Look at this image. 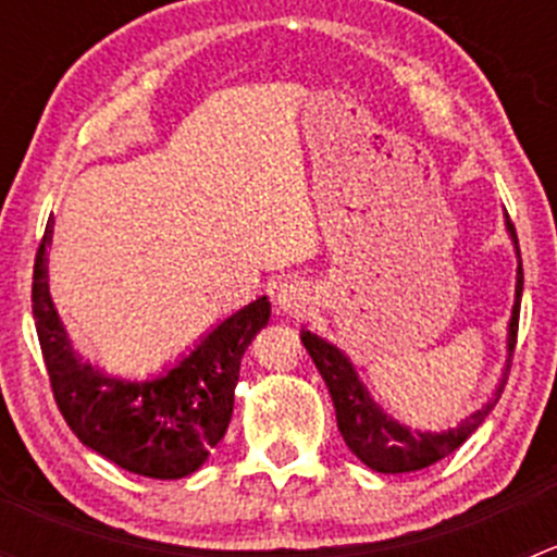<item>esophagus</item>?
<instances>
[{
	"instance_id": "obj_1",
	"label": "esophagus",
	"mask_w": 557,
	"mask_h": 557,
	"mask_svg": "<svg viewBox=\"0 0 557 557\" xmlns=\"http://www.w3.org/2000/svg\"><path fill=\"white\" fill-rule=\"evenodd\" d=\"M277 310L285 314H305L307 310H312V290L305 280H290L285 283L283 288L277 290Z\"/></svg>"
}]
</instances>
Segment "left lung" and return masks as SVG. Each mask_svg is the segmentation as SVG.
Instances as JSON below:
<instances>
[{"label": "left lung", "mask_w": 557, "mask_h": 557, "mask_svg": "<svg viewBox=\"0 0 557 557\" xmlns=\"http://www.w3.org/2000/svg\"><path fill=\"white\" fill-rule=\"evenodd\" d=\"M507 232L515 243V252L520 258L518 234H515L512 221L507 215ZM520 299H522V263L518 261V283H515V307L512 318H509V334H507V367H504L502 383H498L496 393L482 404V409L471 412L469 418L460 420L455 429L440 431H412L409 425H401L393 420L391 414L383 412L377 401L369 396V391L358 380L356 367L350 358L334 347L331 342L320 339L312 331H301V342H305L307 352L312 356L314 367H318L320 377L325 380L331 393V401L336 409V425L342 431V440L347 442L352 455L361 458L369 469L380 471V474H404V471H418L425 466L436 463V460L447 458V455L458 450L491 414L496 407L498 396H502L504 385H507L509 363H512L515 342H518V320H520Z\"/></svg>", "instance_id": "1"}]
</instances>
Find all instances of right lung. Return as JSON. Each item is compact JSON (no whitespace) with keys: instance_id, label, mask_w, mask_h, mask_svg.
Instances as JSON below:
<instances>
[{"instance_id":"add662e5","label":"right lung","mask_w":557,"mask_h":557,"mask_svg":"<svg viewBox=\"0 0 557 557\" xmlns=\"http://www.w3.org/2000/svg\"><path fill=\"white\" fill-rule=\"evenodd\" d=\"M45 226L35 258L32 312L53 398L77 440L132 474L180 480L210 458L234 412L239 363L252 336L269 323L267 296L245 305L215 325L188 356L145 383L107 377L83 361L66 336L48 290Z\"/></svg>"}]
</instances>
